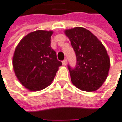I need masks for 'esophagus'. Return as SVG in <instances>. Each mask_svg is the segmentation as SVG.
Wrapping results in <instances>:
<instances>
[{
  "label": "esophagus",
  "instance_id": "1",
  "mask_svg": "<svg viewBox=\"0 0 122 122\" xmlns=\"http://www.w3.org/2000/svg\"><path fill=\"white\" fill-rule=\"evenodd\" d=\"M62 64L64 66H66V64H67V59H66V58H65V59L63 60Z\"/></svg>",
  "mask_w": 122,
  "mask_h": 122
}]
</instances>
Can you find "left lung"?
Segmentation results:
<instances>
[{"mask_svg":"<svg viewBox=\"0 0 122 122\" xmlns=\"http://www.w3.org/2000/svg\"><path fill=\"white\" fill-rule=\"evenodd\" d=\"M76 56L74 68L68 65L72 84L82 90H98L107 78L110 61L102 42L84 28L66 30Z\"/></svg>","mask_w":122,"mask_h":122,"instance_id":"obj_1","label":"left lung"}]
</instances>
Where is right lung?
Returning <instances> with one entry per match:
<instances>
[{"mask_svg":"<svg viewBox=\"0 0 122 122\" xmlns=\"http://www.w3.org/2000/svg\"><path fill=\"white\" fill-rule=\"evenodd\" d=\"M52 34V31H34L24 37L15 49L12 59L15 74L31 91L50 85L62 64L50 46Z\"/></svg>","mask_w":122,"mask_h":122,"instance_id":"add662e5","label":"right lung"}]
</instances>
